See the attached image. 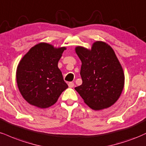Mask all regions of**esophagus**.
<instances>
[{
    "mask_svg": "<svg viewBox=\"0 0 146 146\" xmlns=\"http://www.w3.org/2000/svg\"><path fill=\"white\" fill-rule=\"evenodd\" d=\"M68 86H69V87H70V88H72V87L74 86V83H72V82H70V83H68Z\"/></svg>",
    "mask_w": 146,
    "mask_h": 146,
    "instance_id": "esophagus-1",
    "label": "esophagus"
}]
</instances>
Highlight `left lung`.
I'll return each mask as SVG.
<instances>
[{
	"instance_id": "obj_1",
	"label": "left lung",
	"mask_w": 146,
	"mask_h": 146,
	"mask_svg": "<svg viewBox=\"0 0 146 146\" xmlns=\"http://www.w3.org/2000/svg\"><path fill=\"white\" fill-rule=\"evenodd\" d=\"M81 61L80 74L83 83L75 87L85 103L96 111L110 107L116 102L124 86V74L112 48L96 41L92 48L77 46Z\"/></svg>"
}]
</instances>
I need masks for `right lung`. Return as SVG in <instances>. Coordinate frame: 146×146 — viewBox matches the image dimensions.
I'll list each match as a JSON object with an SVG mask.
<instances>
[{
	"label": "right lung",
	"instance_id": "1",
	"mask_svg": "<svg viewBox=\"0 0 146 146\" xmlns=\"http://www.w3.org/2000/svg\"><path fill=\"white\" fill-rule=\"evenodd\" d=\"M66 47L54 48L41 42L29 50L17 67L19 91L28 103L41 109L56 103L68 86L58 68Z\"/></svg>",
	"mask_w": 146,
	"mask_h": 146
}]
</instances>
